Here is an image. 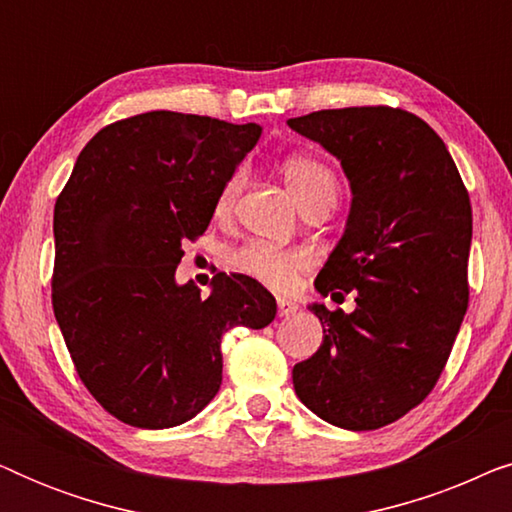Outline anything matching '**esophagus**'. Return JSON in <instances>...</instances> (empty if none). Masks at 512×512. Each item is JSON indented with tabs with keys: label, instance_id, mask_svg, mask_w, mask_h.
<instances>
[{
	"label": "esophagus",
	"instance_id": "34e87169",
	"mask_svg": "<svg viewBox=\"0 0 512 512\" xmlns=\"http://www.w3.org/2000/svg\"><path fill=\"white\" fill-rule=\"evenodd\" d=\"M277 312L279 317H293L298 312V303L291 298H277Z\"/></svg>",
	"mask_w": 512,
	"mask_h": 512
}]
</instances>
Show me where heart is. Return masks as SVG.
I'll list each match as a JSON object with an SVG mask.
<instances>
[{"instance_id":"b5f03b06","label":"heart","mask_w":512,"mask_h":512,"mask_svg":"<svg viewBox=\"0 0 512 512\" xmlns=\"http://www.w3.org/2000/svg\"><path fill=\"white\" fill-rule=\"evenodd\" d=\"M284 179L291 193L296 195L300 209L314 200H324L338 195V179L328 167L317 158L293 156L284 163ZM242 188V172L237 170L223 184L219 198H216V214L223 216L230 212L233 202ZM310 258L303 249H279L272 244L251 242L247 247L235 249L230 254V265L242 275H247L263 286L275 291L291 289L296 277L307 268Z\"/></svg>"}]
</instances>
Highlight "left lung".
<instances>
[{"label": "left lung", "instance_id": "1", "mask_svg": "<svg viewBox=\"0 0 512 512\" xmlns=\"http://www.w3.org/2000/svg\"><path fill=\"white\" fill-rule=\"evenodd\" d=\"M289 128L340 160L352 209L317 275L321 296L354 291L356 310H310L324 342L293 366V389L324 422L373 431L436 387L468 307L473 212L443 139L391 107L289 118Z\"/></svg>", "mask_w": 512, "mask_h": 512}]
</instances>
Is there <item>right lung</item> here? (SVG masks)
<instances>
[{
	"instance_id": "add662e5",
	"label": "right lung",
	"mask_w": 512,
	"mask_h": 512,
	"mask_svg": "<svg viewBox=\"0 0 512 512\" xmlns=\"http://www.w3.org/2000/svg\"><path fill=\"white\" fill-rule=\"evenodd\" d=\"M261 125L146 111L102 128L55 200L53 312L76 373L109 415L170 429L221 387L228 328H265L272 293L219 272L209 298L174 270L205 233Z\"/></svg>"
}]
</instances>
